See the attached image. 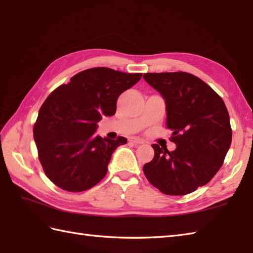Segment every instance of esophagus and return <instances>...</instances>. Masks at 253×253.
<instances>
[{
    "label": "esophagus",
    "mask_w": 253,
    "mask_h": 253,
    "mask_svg": "<svg viewBox=\"0 0 253 253\" xmlns=\"http://www.w3.org/2000/svg\"><path fill=\"white\" fill-rule=\"evenodd\" d=\"M129 141H130L131 143H133V144H141V143H143L142 139L137 138V137H131V138H129Z\"/></svg>",
    "instance_id": "1"
}]
</instances>
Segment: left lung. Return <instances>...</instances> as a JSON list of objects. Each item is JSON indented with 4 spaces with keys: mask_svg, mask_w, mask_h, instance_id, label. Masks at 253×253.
<instances>
[{
    "mask_svg": "<svg viewBox=\"0 0 253 253\" xmlns=\"http://www.w3.org/2000/svg\"><path fill=\"white\" fill-rule=\"evenodd\" d=\"M143 79L163 96L166 126L176 144L174 151L152 144L154 158L143 165V173L165 195H188L213 178L228 152L232 128L226 105L191 74L148 73Z\"/></svg>",
    "mask_w": 253,
    "mask_h": 253,
    "instance_id": "obj_1",
    "label": "left lung"
}]
</instances>
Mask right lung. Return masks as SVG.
I'll return each mask as SVG.
<instances>
[{
  "label": "right lung",
  "mask_w": 253,
  "mask_h": 253,
  "mask_svg": "<svg viewBox=\"0 0 253 253\" xmlns=\"http://www.w3.org/2000/svg\"><path fill=\"white\" fill-rule=\"evenodd\" d=\"M141 76L106 67L90 68L47 96L34 126V139L40 163L53 184L79 192L106 175L113 152L127 139L95 136L98 122L115 114L118 96Z\"/></svg>",
  "instance_id": "1"
}]
</instances>
